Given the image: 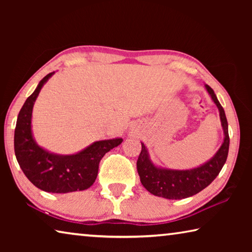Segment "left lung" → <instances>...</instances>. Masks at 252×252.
Returning a JSON list of instances; mask_svg holds the SVG:
<instances>
[{
	"mask_svg": "<svg viewBox=\"0 0 252 252\" xmlns=\"http://www.w3.org/2000/svg\"><path fill=\"white\" fill-rule=\"evenodd\" d=\"M206 89L219 109L224 133L223 143L213 158L200 167L190 170H171L156 167L149 158L146 146L141 142L142 149L136 161V169L143 187L157 197L178 200L197 194L215 180L227 161L230 142L227 118L212 89L209 85H206Z\"/></svg>",
	"mask_w": 252,
	"mask_h": 252,
	"instance_id": "1",
	"label": "left lung"
}]
</instances>
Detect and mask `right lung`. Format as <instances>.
<instances>
[{"label": "right lung", "mask_w": 252, "mask_h": 252, "mask_svg": "<svg viewBox=\"0 0 252 252\" xmlns=\"http://www.w3.org/2000/svg\"><path fill=\"white\" fill-rule=\"evenodd\" d=\"M53 74L54 72H51L40 81L20 111L14 131L15 157L29 180L45 192L67 193L85 190L94 183L103 156L123 140L117 138L96 141L70 156L54 155L37 146L31 129L32 110L42 87Z\"/></svg>", "instance_id": "1"}]
</instances>
